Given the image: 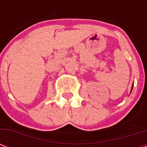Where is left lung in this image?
<instances>
[{
  "mask_svg": "<svg viewBox=\"0 0 147 147\" xmlns=\"http://www.w3.org/2000/svg\"><path fill=\"white\" fill-rule=\"evenodd\" d=\"M133 89V85H132V88H131V90H132Z\"/></svg>",
  "mask_w": 147,
  "mask_h": 147,
  "instance_id": "obj_1",
  "label": "left lung"
}]
</instances>
